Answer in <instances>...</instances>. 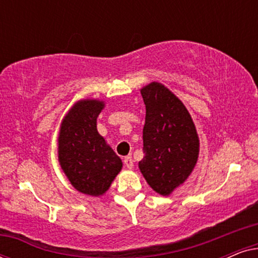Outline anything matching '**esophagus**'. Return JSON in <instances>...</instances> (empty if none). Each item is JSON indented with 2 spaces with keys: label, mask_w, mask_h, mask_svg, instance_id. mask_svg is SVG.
<instances>
[{
  "label": "esophagus",
  "mask_w": 258,
  "mask_h": 258,
  "mask_svg": "<svg viewBox=\"0 0 258 258\" xmlns=\"http://www.w3.org/2000/svg\"><path fill=\"white\" fill-rule=\"evenodd\" d=\"M124 164H125V167L128 168V169H132V168L134 167V160H133V157H132V156H126V157H124Z\"/></svg>",
  "instance_id": "obj_1"
}]
</instances>
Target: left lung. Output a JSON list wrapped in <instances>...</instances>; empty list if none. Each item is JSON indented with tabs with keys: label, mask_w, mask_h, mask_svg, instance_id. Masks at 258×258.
<instances>
[{
	"label": "left lung",
	"mask_w": 258,
	"mask_h": 258,
	"mask_svg": "<svg viewBox=\"0 0 258 258\" xmlns=\"http://www.w3.org/2000/svg\"><path fill=\"white\" fill-rule=\"evenodd\" d=\"M146 104L143 160L139 167L148 184L169 195L188 178L199 157L200 141L184 104L163 84L141 90Z\"/></svg>",
	"instance_id": "1"
}]
</instances>
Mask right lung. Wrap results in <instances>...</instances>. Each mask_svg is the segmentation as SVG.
<instances>
[{
	"label": "right lung",
	"mask_w": 258,
	"mask_h": 258,
	"mask_svg": "<svg viewBox=\"0 0 258 258\" xmlns=\"http://www.w3.org/2000/svg\"><path fill=\"white\" fill-rule=\"evenodd\" d=\"M104 103L77 102L62 121L58 136V161L74 188L90 196L107 191L122 161L97 132V116Z\"/></svg>",
	"instance_id": "add662e5"
}]
</instances>
